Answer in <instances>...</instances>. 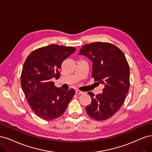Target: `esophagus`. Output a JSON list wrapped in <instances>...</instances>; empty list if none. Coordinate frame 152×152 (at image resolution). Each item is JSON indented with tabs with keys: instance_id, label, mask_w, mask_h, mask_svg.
<instances>
[{
	"instance_id": "esophagus-1",
	"label": "esophagus",
	"mask_w": 152,
	"mask_h": 152,
	"mask_svg": "<svg viewBox=\"0 0 152 152\" xmlns=\"http://www.w3.org/2000/svg\"><path fill=\"white\" fill-rule=\"evenodd\" d=\"M76 94L77 95H81V94H83V92L80 91V90H76Z\"/></svg>"
}]
</instances>
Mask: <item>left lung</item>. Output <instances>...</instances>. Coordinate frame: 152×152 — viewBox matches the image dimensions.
Segmentation results:
<instances>
[{
	"instance_id": "8db88e82",
	"label": "left lung",
	"mask_w": 152,
	"mask_h": 152,
	"mask_svg": "<svg viewBox=\"0 0 152 152\" xmlns=\"http://www.w3.org/2000/svg\"><path fill=\"white\" fill-rule=\"evenodd\" d=\"M79 54L90 58L93 62L92 77L104 85L101 94L88 93L91 102L86 107V113L95 120L108 119L120 109L129 91V64L120 48L108 42L86 44Z\"/></svg>"
}]
</instances>
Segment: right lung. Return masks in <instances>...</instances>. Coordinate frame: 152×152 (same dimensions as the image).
Returning a JSON list of instances; mask_svg holds the SVG:
<instances>
[{
    "instance_id": "add662e5",
    "label": "right lung",
    "mask_w": 152,
    "mask_h": 152,
    "mask_svg": "<svg viewBox=\"0 0 152 152\" xmlns=\"http://www.w3.org/2000/svg\"><path fill=\"white\" fill-rule=\"evenodd\" d=\"M76 50L73 47L53 44L33 50L24 61L22 89L33 111L43 120L62 116L75 94L74 89L57 88L52 79L59 78L62 63Z\"/></svg>"
}]
</instances>
